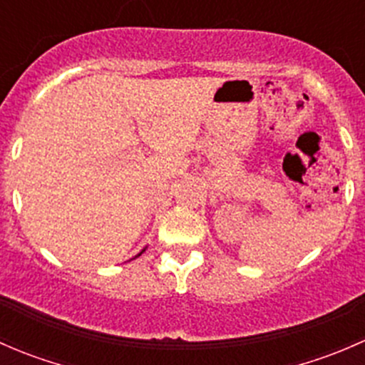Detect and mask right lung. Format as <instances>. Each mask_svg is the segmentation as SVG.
Segmentation results:
<instances>
[{
	"instance_id": "1",
	"label": "right lung",
	"mask_w": 365,
	"mask_h": 365,
	"mask_svg": "<svg viewBox=\"0 0 365 365\" xmlns=\"http://www.w3.org/2000/svg\"><path fill=\"white\" fill-rule=\"evenodd\" d=\"M138 256H141V254H138Z\"/></svg>"
}]
</instances>
